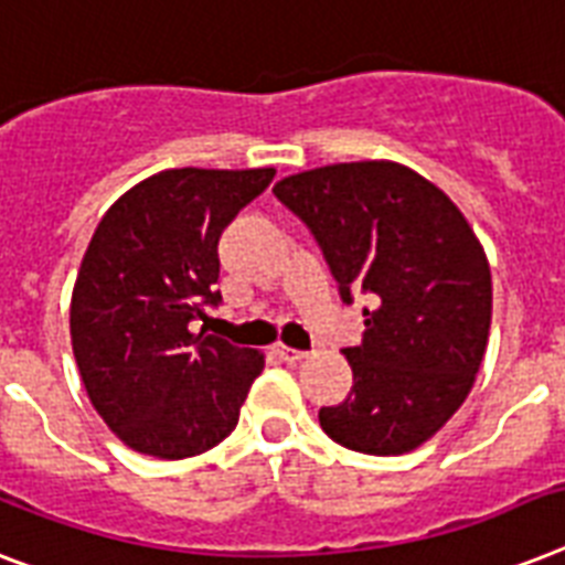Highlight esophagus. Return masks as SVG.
<instances>
[{"label":"esophagus","instance_id":"obj_1","mask_svg":"<svg viewBox=\"0 0 565 565\" xmlns=\"http://www.w3.org/2000/svg\"><path fill=\"white\" fill-rule=\"evenodd\" d=\"M275 354L281 356L284 362H301L305 360V351H296V348H290V345H275Z\"/></svg>","mask_w":565,"mask_h":565}]
</instances>
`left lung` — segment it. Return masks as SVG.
<instances>
[{
  "label": "left lung",
  "instance_id": "8db88e82",
  "mask_svg": "<svg viewBox=\"0 0 565 565\" xmlns=\"http://www.w3.org/2000/svg\"><path fill=\"white\" fill-rule=\"evenodd\" d=\"M273 191L313 232L342 301L351 287L371 296L362 342L342 351L354 388L319 424L356 452H412L467 401L488 348L479 237L441 188L386 159L292 173Z\"/></svg>",
  "mask_w": 565,
  "mask_h": 565
}]
</instances>
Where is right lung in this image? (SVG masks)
Segmentation results:
<instances>
[{
    "instance_id": "add662e5",
    "label": "right lung",
    "mask_w": 565,
    "mask_h": 565,
    "mask_svg": "<svg viewBox=\"0 0 565 565\" xmlns=\"http://www.w3.org/2000/svg\"><path fill=\"white\" fill-rule=\"evenodd\" d=\"M275 168H173L100 217L72 290V351L92 406L136 452L191 458L237 426L264 354L191 330L220 305L223 228Z\"/></svg>"
}]
</instances>
